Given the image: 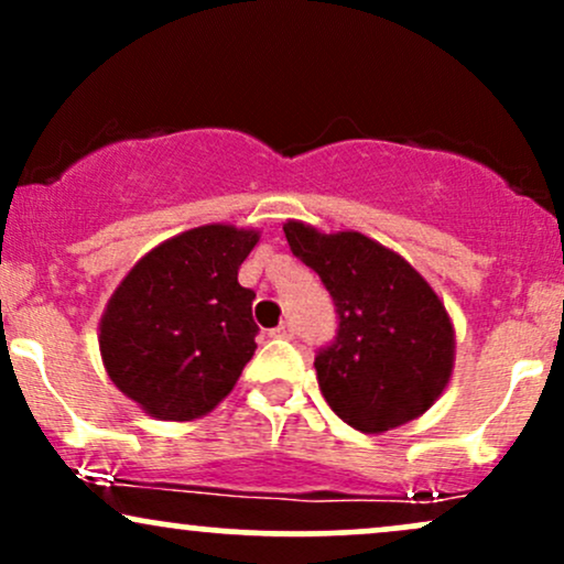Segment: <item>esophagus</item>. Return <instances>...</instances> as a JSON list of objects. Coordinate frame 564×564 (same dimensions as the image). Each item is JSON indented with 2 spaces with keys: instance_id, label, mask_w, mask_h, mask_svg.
Wrapping results in <instances>:
<instances>
[{
  "instance_id": "esophagus-1",
  "label": "esophagus",
  "mask_w": 564,
  "mask_h": 564,
  "mask_svg": "<svg viewBox=\"0 0 564 564\" xmlns=\"http://www.w3.org/2000/svg\"><path fill=\"white\" fill-rule=\"evenodd\" d=\"M273 339H291L294 336V328H291V323H281V326H275L273 332H270Z\"/></svg>"
}]
</instances>
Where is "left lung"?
Returning <instances> with one entry per match:
<instances>
[{
  "label": "left lung",
  "instance_id": "left-lung-1",
  "mask_svg": "<svg viewBox=\"0 0 564 564\" xmlns=\"http://www.w3.org/2000/svg\"><path fill=\"white\" fill-rule=\"evenodd\" d=\"M283 232L296 260L321 275L339 315V336L315 358L336 416L381 435L430 411L456 364L453 321L430 281L358 230L323 232L286 219Z\"/></svg>",
  "mask_w": 564,
  "mask_h": 564
}]
</instances>
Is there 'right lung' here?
Masks as SVG:
<instances>
[{"label": "right lung", "mask_w": 564, "mask_h": 564, "mask_svg": "<svg viewBox=\"0 0 564 564\" xmlns=\"http://www.w3.org/2000/svg\"><path fill=\"white\" fill-rule=\"evenodd\" d=\"M260 230L200 225L166 238L121 278L100 315L111 381L159 422H193L228 398L254 355V291L238 268Z\"/></svg>", "instance_id": "obj_1"}]
</instances>
